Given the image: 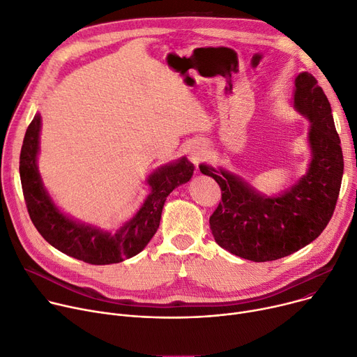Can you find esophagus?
<instances>
[{"label": "esophagus", "mask_w": 357, "mask_h": 357, "mask_svg": "<svg viewBox=\"0 0 357 357\" xmlns=\"http://www.w3.org/2000/svg\"><path fill=\"white\" fill-rule=\"evenodd\" d=\"M188 158L197 167L206 158V146L203 144H195L188 149Z\"/></svg>", "instance_id": "obj_1"}]
</instances>
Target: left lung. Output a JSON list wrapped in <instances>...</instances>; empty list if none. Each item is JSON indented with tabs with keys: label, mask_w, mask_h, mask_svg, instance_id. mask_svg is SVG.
<instances>
[{
	"label": "left lung",
	"mask_w": 357,
	"mask_h": 357,
	"mask_svg": "<svg viewBox=\"0 0 357 357\" xmlns=\"http://www.w3.org/2000/svg\"><path fill=\"white\" fill-rule=\"evenodd\" d=\"M294 108L310 119L311 161L307 173L281 195H261L239 176L200 164V172L222 190L208 220L215 241L248 261H275L297 252L319 238L337 203L344 167L340 138L327 96L307 72L296 77Z\"/></svg>",
	"instance_id": "8db88e82"
}]
</instances>
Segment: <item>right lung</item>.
Here are the masks:
<instances>
[{
  "mask_svg": "<svg viewBox=\"0 0 357 357\" xmlns=\"http://www.w3.org/2000/svg\"><path fill=\"white\" fill-rule=\"evenodd\" d=\"M40 130L41 116L36 114L20 154V178L30 219L38 234L60 252L92 265L118 264L139 254L157 232L167 196L190 180L195 172L185 157L160 167L146 178L151 193L135 216L115 234L105 232L61 213L49 196L37 167Z\"/></svg>",
  "mask_w": 357,
  "mask_h": 357,
  "instance_id": "obj_1",
  "label": "right lung"
}]
</instances>
